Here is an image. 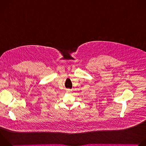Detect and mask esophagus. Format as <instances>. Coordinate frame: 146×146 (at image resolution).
<instances>
[{"label": "esophagus", "mask_w": 146, "mask_h": 146, "mask_svg": "<svg viewBox=\"0 0 146 146\" xmlns=\"http://www.w3.org/2000/svg\"><path fill=\"white\" fill-rule=\"evenodd\" d=\"M67 91V92H68V93H70V92H71V91H72V90H70V89H68V90H67V91Z\"/></svg>", "instance_id": "esophagus-1"}]
</instances>
